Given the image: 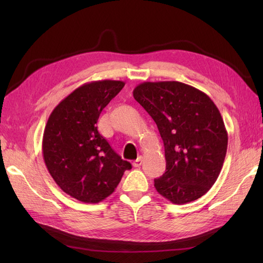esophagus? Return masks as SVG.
<instances>
[{
	"label": "esophagus",
	"instance_id": "obj_1",
	"mask_svg": "<svg viewBox=\"0 0 263 263\" xmlns=\"http://www.w3.org/2000/svg\"><path fill=\"white\" fill-rule=\"evenodd\" d=\"M141 164H142V157H141V156H139V157L132 163L133 167H140Z\"/></svg>",
	"mask_w": 263,
	"mask_h": 263
}]
</instances>
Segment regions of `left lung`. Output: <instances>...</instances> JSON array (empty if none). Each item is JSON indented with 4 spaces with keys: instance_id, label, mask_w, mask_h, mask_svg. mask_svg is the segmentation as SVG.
Listing matches in <instances>:
<instances>
[{
    "instance_id": "8db88e82",
    "label": "left lung",
    "mask_w": 263,
    "mask_h": 263,
    "mask_svg": "<svg viewBox=\"0 0 263 263\" xmlns=\"http://www.w3.org/2000/svg\"><path fill=\"white\" fill-rule=\"evenodd\" d=\"M133 97L164 141L166 172L155 180L157 192L175 204L202 197L219 176L227 152V131L215 103L178 81L140 83Z\"/></svg>"
}]
</instances>
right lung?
Masks as SVG:
<instances>
[{
	"mask_svg": "<svg viewBox=\"0 0 263 263\" xmlns=\"http://www.w3.org/2000/svg\"><path fill=\"white\" fill-rule=\"evenodd\" d=\"M125 83H85L65 97L48 117L43 157L55 183L82 202L98 203L115 191L132 166L117 155L97 130L102 110Z\"/></svg>",
	"mask_w": 263,
	"mask_h": 263,
	"instance_id": "add662e5",
	"label": "right lung"
}]
</instances>
